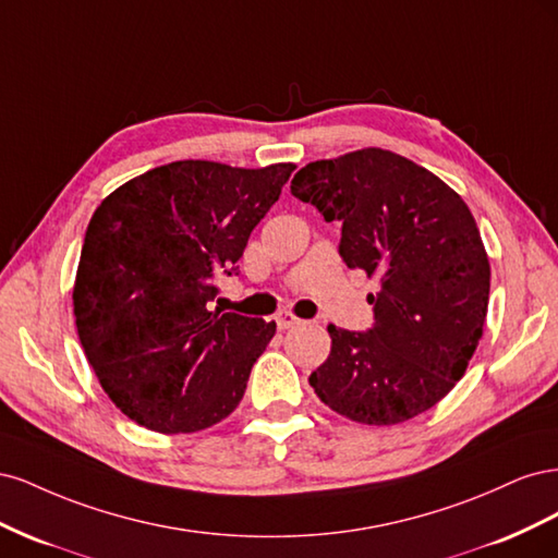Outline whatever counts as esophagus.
Instances as JSON below:
<instances>
[{"label":"esophagus","instance_id":"obj_1","mask_svg":"<svg viewBox=\"0 0 558 558\" xmlns=\"http://www.w3.org/2000/svg\"><path fill=\"white\" fill-rule=\"evenodd\" d=\"M275 320H277L279 330H289V328L302 324V320H300L295 314H291V312H279V314L275 316Z\"/></svg>","mask_w":558,"mask_h":558}]
</instances>
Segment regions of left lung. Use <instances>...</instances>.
Segmentation results:
<instances>
[{
	"label": "left lung",
	"instance_id": "obj_1",
	"mask_svg": "<svg viewBox=\"0 0 558 558\" xmlns=\"http://www.w3.org/2000/svg\"><path fill=\"white\" fill-rule=\"evenodd\" d=\"M291 193L342 223L340 256L379 279L367 332L328 326L330 356L310 375L330 410L367 426L402 424L440 402L475 353L492 267L459 193L384 148L316 160Z\"/></svg>",
	"mask_w": 558,
	"mask_h": 558
}]
</instances>
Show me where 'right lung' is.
I'll return each mask as SVG.
<instances>
[{"label":"right lung","mask_w":558,"mask_h":558,"mask_svg":"<svg viewBox=\"0 0 558 558\" xmlns=\"http://www.w3.org/2000/svg\"><path fill=\"white\" fill-rule=\"evenodd\" d=\"M295 165L177 160L123 183L93 214L74 283L76 330L113 404L158 433L238 408L275 320L211 310L251 230Z\"/></svg>","instance_id":"1"}]
</instances>
